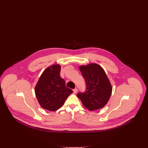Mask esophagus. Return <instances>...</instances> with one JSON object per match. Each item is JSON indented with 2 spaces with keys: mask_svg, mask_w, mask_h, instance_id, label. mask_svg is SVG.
Returning <instances> with one entry per match:
<instances>
[{
  "mask_svg": "<svg viewBox=\"0 0 148 148\" xmlns=\"http://www.w3.org/2000/svg\"><path fill=\"white\" fill-rule=\"evenodd\" d=\"M73 92H74V93H75V94L77 91V88H75V89H74L73 90Z\"/></svg>",
  "mask_w": 148,
  "mask_h": 148,
  "instance_id": "1",
  "label": "esophagus"
}]
</instances>
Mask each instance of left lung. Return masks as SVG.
<instances>
[{"label":"left lung","instance_id":"1","mask_svg":"<svg viewBox=\"0 0 148 148\" xmlns=\"http://www.w3.org/2000/svg\"><path fill=\"white\" fill-rule=\"evenodd\" d=\"M86 83V91L79 92L77 97L89 110L103 108L110 98L112 86L104 69L97 64L79 66Z\"/></svg>","mask_w":148,"mask_h":148}]
</instances>
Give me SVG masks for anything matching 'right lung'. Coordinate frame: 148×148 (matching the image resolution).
Returning <instances> with one entry per match:
<instances>
[{"label": "right lung", "mask_w": 148, "mask_h": 148, "mask_svg": "<svg viewBox=\"0 0 148 148\" xmlns=\"http://www.w3.org/2000/svg\"><path fill=\"white\" fill-rule=\"evenodd\" d=\"M60 69L59 64L48 67L42 72L35 86V95L39 104L49 111L54 112L61 108L73 92L60 77Z\"/></svg>", "instance_id": "1"}]
</instances>
